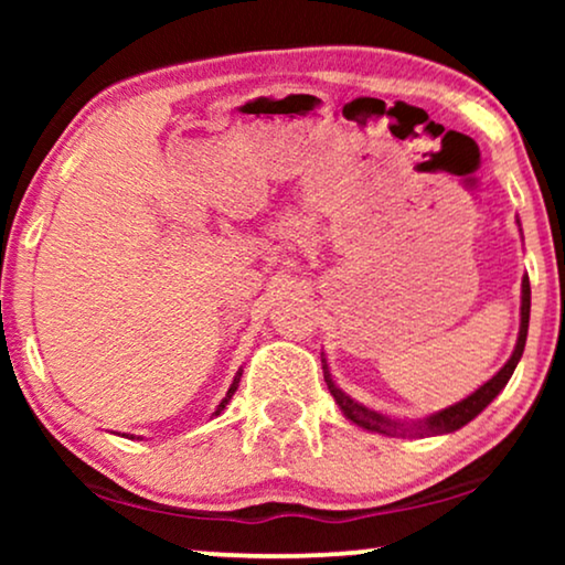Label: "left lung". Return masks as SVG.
Segmentation results:
<instances>
[{
  "label": "left lung",
  "mask_w": 565,
  "mask_h": 565,
  "mask_svg": "<svg viewBox=\"0 0 565 565\" xmlns=\"http://www.w3.org/2000/svg\"><path fill=\"white\" fill-rule=\"evenodd\" d=\"M527 327H530V277L524 275L522 280V308H520V337H516V347L512 352V358L507 360V365L499 370L497 375L491 377V381H486L481 388L470 393L468 398L458 401V404L443 408V412H435L429 416H424V419H416V422H398V419H388V416L373 412V408L358 404V401L347 396L342 388H337L334 377L329 373V365H327V358H323V381H327L331 396L342 408L347 419L352 424H358L362 429H370V431H381V435H391V437H431V435H450V431L466 427L468 422H473L478 414L483 412L486 406L491 404L493 398L499 396L501 391H504V385L509 383V377H512L516 362H520L522 352H524V342H527Z\"/></svg>",
  "instance_id": "8db88e82"
}]
</instances>
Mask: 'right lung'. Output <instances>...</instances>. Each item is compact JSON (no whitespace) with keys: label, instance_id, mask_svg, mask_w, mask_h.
Segmentation results:
<instances>
[{"label":"right lung","instance_id":"add662e5","mask_svg":"<svg viewBox=\"0 0 565 565\" xmlns=\"http://www.w3.org/2000/svg\"><path fill=\"white\" fill-rule=\"evenodd\" d=\"M238 381H242V370H238V373H236V377H234V383H231V388H228V393H226V398H223V401H221V404H218V408H215V416H218V414L223 412V408H226V404H228V401H231V396H234V393H236V388H238Z\"/></svg>","mask_w":565,"mask_h":565}]
</instances>
